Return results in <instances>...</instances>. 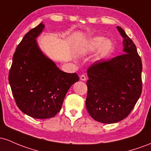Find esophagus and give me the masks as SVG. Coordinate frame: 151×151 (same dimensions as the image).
I'll return each instance as SVG.
<instances>
[{"label":"esophagus","instance_id":"esophagus-1","mask_svg":"<svg viewBox=\"0 0 151 151\" xmlns=\"http://www.w3.org/2000/svg\"><path fill=\"white\" fill-rule=\"evenodd\" d=\"M80 79L81 81H85L86 80V76L84 75V74H83V75H81V76H80Z\"/></svg>","mask_w":151,"mask_h":151}]
</instances>
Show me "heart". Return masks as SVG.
<instances>
[{
	"label": "heart",
	"instance_id": "heart-1",
	"mask_svg": "<svg viewBox=\"0 0 151 151\" xmlns=\"http://www.w3.org/2000/svg\"><path fill=\"white\" fill-rule=\"evenodd\" d=\"M115 45L113 42L104 36H94L90 38L84 45L83 50L88 53L98 51V58L104 59L109 57L114 51Z\"/></svg>",
	"mask_w": 151,
	"mask_h": 151
}]
</instances>
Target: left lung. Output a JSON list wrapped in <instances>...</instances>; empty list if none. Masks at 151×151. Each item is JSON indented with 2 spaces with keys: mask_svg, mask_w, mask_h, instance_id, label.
I'll use <instances>...</instances> for the list:
<instances>
[{
  "mask_svg": "<svg viewBox=\"0 0 151 151\" xmlns=\"http://www.w3.org/2000/svg\"><path fill=\"white\" fill-rule=\"evenodd\" d=\"M123 38L122 55L110 60H98L87 70L88 80L86 106L90 116L103 123L126 118L142 92L141 58L136 46L121 27Z\"/></svg>",
  "mask_w": 151,
  "mask_h": 151,
  "instance_id": "8db88e82",
  "label": "left lung"
}]
</instances>
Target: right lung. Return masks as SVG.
Instances as JSON below:
<instances>
[{
    "label": "right lung",
    "mask_w": 151,
    "mask_h": 151,
    "mask_svg": "<svg viewBox=\"0 0 151 151\" xmlns=\"http://www.w3.org/2000/svg\"><path fill=\"white\" fill-rule=\"evenodd\" d=\"M44 27L40 23L25 35L13 55L8 76L18 107L38 119L55 116L68 91L79 81L77 73L60 70L39 48L36 38Z\"/></svg>",
    "instance_id": "add662e5"
}]
</instances>
